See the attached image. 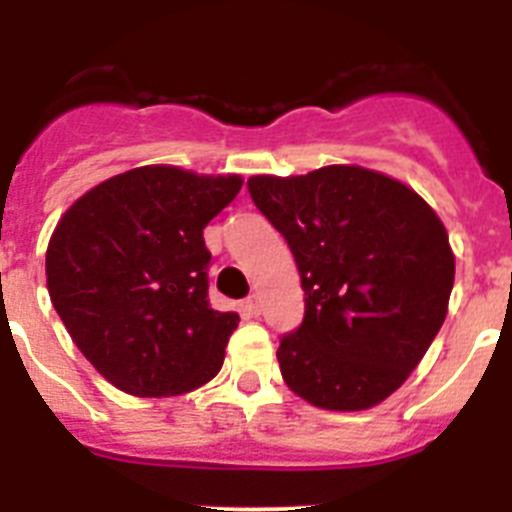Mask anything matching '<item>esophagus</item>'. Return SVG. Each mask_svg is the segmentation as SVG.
<instances>
[{"label":"esophagus","mask_w":512,"mask_h":512,"mask_svg":"<svg viewBox=\"0 0 512 512\" xmlns=\"http://www.w3.org/2000/svg\"><path fill=\"white\" fill-rule=\"evenodd\" d=\"M241 312H243V315H246V318H256V315H259V312H261L259 297L251 295V297H248V300H243L241 302Z\"/></svg>","instance_id":"1"}]
</instances>
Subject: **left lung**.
Returning <instances> with one entry per match:
<instances>
[{
  "mask_svg": "<svg viewBox=\"0 0 512 512\" xmlns=\"http://www.w3.org/2000/svg\"><path fill=\"white\" fill-rule=\"evenodd\" d=\"M248 192L305 289V320L277 351L289 390L333 413L387 400L449 312L456 261L441 217L413 187L356 164L251 176Z\"/></svg>",
  "mask_w": 512,
  "mask_h": 512,
  "instance_id": "left-lung-1",
  "label": "left lung"
}]
</instances>
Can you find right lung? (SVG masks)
Returning a JSON list of instances; mask_svg holds the SVG:
<instances>
[{
  "mask_svg": "<svg viewBox=\"0 0 512 512\" xmlns=\"http://www.w3.org/2000/svg\"><path fill=\"white\" fill-rule=\"evenodd\" d=\"M241 187L238 174L138 166L61 215L45 251L48 295L81 354L117 390L174 397L220 372L241 318L207 302L202 230Z\"/></svg>",
  "mask_w": 512,
  "mask_h": 512,
  "instance_id": "right-lung-1",
  "label": "right lung"
}]
</instances>
